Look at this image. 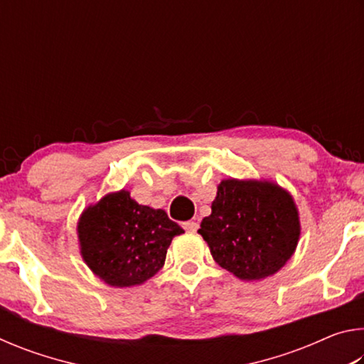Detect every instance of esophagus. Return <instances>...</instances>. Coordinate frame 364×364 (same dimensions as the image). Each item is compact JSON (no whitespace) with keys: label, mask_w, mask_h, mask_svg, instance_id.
<instances>
[{"label":"esophagus","mask_w":364,"mask_h":364,"mask_svg":"<svg viewBox=\"0 0 364 364\" xmlns=\"http://www.w3.org/2000/svg\"><path fill=\"white\" fill-rule=\"evenodd\" d=\"M183 228L184 230H186L188 232H196L197 231V228H199V223H197V221H186V223H183Z\"/></svg>","instance_id":"34e87169"}]
</instances>
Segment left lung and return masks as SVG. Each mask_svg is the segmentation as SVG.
<instances>
[{"instance_id": "left-lung-1", "label": "left lung", "mask_w": 364, "mask_h": 364, "mask_svg": "<svg viewBox=\"0 0 364 364\" xmlns=\"http://www.w3.org/2000/svg\"><path fill=\"white\" fill-rule=\"evenodd\" d=\"M199 234L213 260L244 281L278 273L300 237L292 196L267 180H223Z\"/></svg>"}]
</instances>
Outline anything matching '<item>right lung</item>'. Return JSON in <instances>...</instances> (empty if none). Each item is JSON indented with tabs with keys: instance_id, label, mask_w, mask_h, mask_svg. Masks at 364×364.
Returning a JSON list of instances; mask_svg holds the SVG:
<instances>
[{
	"instance_id": "add662e5",
	"label": "right lung",
	"mask_w": 364,
	"mask_h": 364,
	"mask_svg": "<svg viewBox=\"0 0 364 364\" xmlns=\"http://www.w3.org/2000/svg\"><path fill=\"white\" fill-rule=\"evenodd\" d=\"M77 231L85 263L114 287L152 278L164 267L171 239L184 232L162 208L139 205L125 189L85 208Z\"/></svg>"
}]
</instances>
